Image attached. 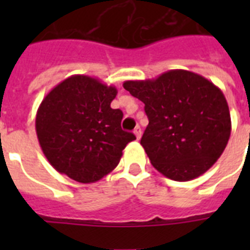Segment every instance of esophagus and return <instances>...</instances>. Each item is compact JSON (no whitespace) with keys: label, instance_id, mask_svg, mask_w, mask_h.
<instances>
[{"label":"esophagus","instance_id":"1","mask_svg":"<svg viewBox=\"0 0 250 250\" xmlns=\"http://www.w3.org/2000/svg\"><path fill=\"white\" fill-rule=\"evenodd\" d=\"M133 133H135V136H136L137 140H140V137H141V128L137 125L136 128L133 129Z\"/></svg>","mask_w":250,"mask_h":250}]
</instances>
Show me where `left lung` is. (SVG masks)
Here are the masks:
<instances>
[{
    "label": "left lung",
    "mask_w": 250,
    "mask_h": 250,
    "mask_svg": "<svg viewBox=\"0 0 250 250\" xmlns=\"http://www.w3.org/2000/svg\"><path fill=\"white\" fill-rule=\"evenodd\" d=\"M123 86L144 102L149 125L140 144L166 178L196 179L222 156L231 135V115L225 94L210 80L170 70L156 79L127 80Z\"/></svg>",
    "instance_id": "1"
}]
</instances>
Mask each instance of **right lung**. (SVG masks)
Wrapping results in <instances>:
<instances>
[{
    "label": "right lung",
    "mask_w": 250,
    "mask_h": 250,
    "mask_svg": "<svg viewBox=\"0 0 250 250\" xmlns=\"http://www.w3.org/2000/svg\"><path fill=\"white\" fill-rule=\"evenodd\" d=\"M117 93L97 78L72 75L45 96L37 109L36 133L58 172L89 184L118 166L123 149L136 137L122 129L121 110L110 107Z\"/></svg>",
    "instance_id": "obj_1"
}]
</instances>
